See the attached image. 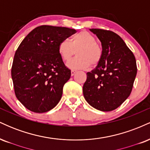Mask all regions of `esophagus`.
<instances>
[{
	"mask_svg": "<svg viewBox=\"0 0 150 150\" xmlns=\"http://www.w3.org/2000/svg\"><path fill=\"white\" fill-rule=\"evenodd\" d=\"M76 73H77V71H76V70H71V75H72V76H73V75H75V74Z\"/></svg>",
	"mask_w": 150,
	"mask_h": 150,
	"instance_id": "obj_1",
	"label": "esophagus"
}]
</instances>
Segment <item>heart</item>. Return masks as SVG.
<instances>
[{
	"label": "heart",
	"mask_w": 150,
	"mask_h": 150,
	"mask_svg": "<svg viewBox=\"0 0 150 150\" xmlns=\"http://www.w3.org/2000/svg\"><path fill=\"white\" fill-rule=\"evenodd\" d=\"M77 56L67 63L70 69H87L90 65L96 66L102 58V47L97 39L87 31H82L73 36L70 43L62 41L58 46V52L63 61H68L75 55Z\"/></svg>",
	"instance_id": "1"
}]
</instances>
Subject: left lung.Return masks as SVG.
Masks as SVG:
<instances>
[{"label": "left lung", "mask_w": 150, "mask_h": 150, "mask_svg": "<svg viewBox=\"0 0 150 150\" xmlns=\"http://www.w3.org/2000/svg\"><path fill=\"white\" fill-rule=\"evenodd\" d=\"M102 46V58L87 73L83 94L89 105L101 111H111L130 96L137 75L132 52L120 36L109 30L90 29Z\"/></svg>", "instance_id": "obj_1"}]
</instances>
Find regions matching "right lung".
I'll use <instances>...</instances> for the list:
<instances>
[{"instance_id": "obj_1", "label": "right lung", "mask_w": 150, "mask_h": 150, "mask_svg": "<svg viewBox=\"0 0 150 150\" xmlns=\"http://www.w3.org/2000/svg\"><path fill=\"white\" fill-rule=\"evenodd\" d=\"M75 32L67 27L39 26L17 49L11 70L15 93L30 111L47 112L61 100L71 72L58 54V46Z\"/></svg>"}]
</instances>
